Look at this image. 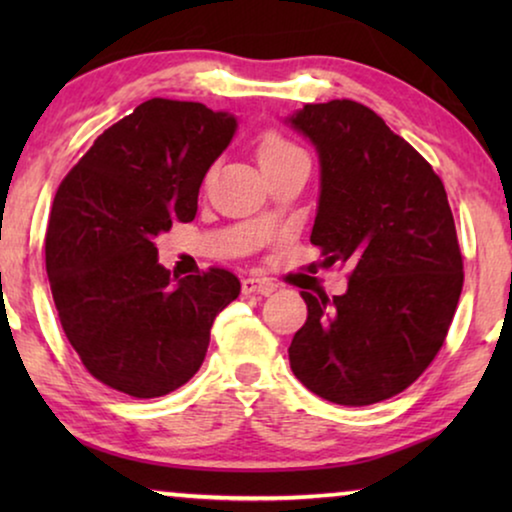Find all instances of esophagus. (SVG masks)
<instances>
[{
    "label": "esophagus",
    "mask_w": 512,
    "mask_h": 512,
    "mask_svg": "<svg viewBox=\"0 0 512 512\" xmlns=\"http://www.w3.org/2000/svg\"><path fill=\"white\" fill-rule=\"evenodd\" d=\"M242 291L244 293H263V296H268V293L275 291V284L265 277H244Z\"/></svg>",
    "instance_id": "obj_1"
}]
</instances>
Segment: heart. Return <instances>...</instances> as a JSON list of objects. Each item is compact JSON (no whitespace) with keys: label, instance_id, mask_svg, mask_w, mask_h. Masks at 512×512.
Listing matches in <instances>:
<instances>
[{"label":"heart","instance_id":"heart-1","mask_svg":"<svg viewBox=\"0 0 512 512\" xmlns=\"http://www.w3.org/2000/svg\"><path fill=\"white\" fill-rule=\"evenodd\" d=\"M254 156L258 165H261V170L270 174L275 167L286 163V160L303 156V151L291 139H286L279 130L268 128L254 137Z\"/></svg>","mask_w":512,"mask_h":512}]
</instances>
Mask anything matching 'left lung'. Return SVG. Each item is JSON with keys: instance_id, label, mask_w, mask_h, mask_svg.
I'll return each instance as SVG.
<instances>
[{"instance_id": "left-lung-1", "label": "left lung", "mask_w": 512, "mask_h": 512, "mask_svg": "<svg viewBox=\"0 0 512 512\" xmlns=\"http://www.w3.org/2000/svg\"><path fill=\"white\" fill-rule=\"evenodd\" d=\"M291 125L321 160L310 242L326 265H352L345 296L300 293L291 370L331 403L387 401L429 368L457 312L464 258L445 186L366 104H305Z\"/></svg>"}]
</instances>
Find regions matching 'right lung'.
Listing matches in <instances>:
<instances>
[{
  "mask_svg": "<svg viewBox=\"0 0 512 512\" xmlns=\"http://www.w3.org/2000/svg\"><path fill=\"white\" fill-rule=\"evenodd\" d=\"M235 118L200 102L153 97L111 125L55 193L46 272L69 345L95 380L156 398L205 361L209 328L240 279L209 268L174 284L153 240L193 221L209 165Z\"/></svg>",
  "mask_w": 512,
  "mask_h": 512,
  "instance_id": "add662e5",
  "label": "right lung"
}]
</instances>
